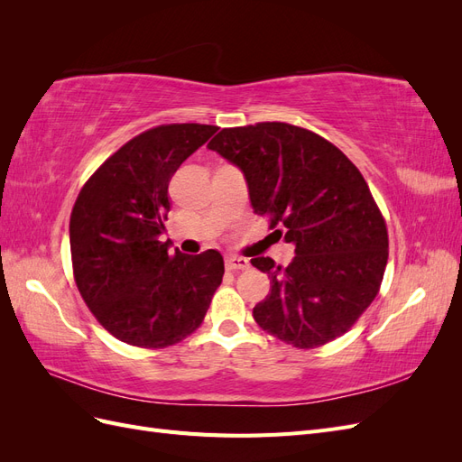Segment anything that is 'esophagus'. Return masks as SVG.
Returning a JSON list of instances; mask_svg holds the SVG:
<instances>
[{"instance_id": "34e87169", "label": "esophagus", "mask_w": 462, "mask_h": 462, "mask_svg": "<svg viewBox=\"0 0 462 462\" xmlns=\"http://www.w3.org/2000/svg\"><path fill=\"white\" fill-rule=\"evenodd\" d=\"M226 268L233 270V272H236V270H248L250 268V262L246 258H243V256H227L226 258Z\"/></svg>"}]
</instances>
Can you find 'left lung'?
<instances>
[{
	"label": "left lung",
	"mask_w": 462,
	"mask_h": 462,
	"mask_svg": "<svg viewBox=\"0 0 462 462\" xmlns=\"http://www.w3.org/2000/svg\"><path fill=\"white\" fill-rule=\"evenodd\" d=\"M243 171L254 214L295 246L283 268L253 258L270 295L256 324L299 348H314L353 328L380 291L387 229L356 165L326 138L289 123L221 129L208 144Z\"/></svg>",
	"instance_id": "8db88e82"
}]
</instances>
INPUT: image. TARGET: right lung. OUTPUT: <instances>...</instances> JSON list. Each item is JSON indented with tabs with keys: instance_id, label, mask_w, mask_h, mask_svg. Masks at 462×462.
<instances>
[{
	"instance_id": "add662e5",
	"label": "right lung",
	"mask_w": 462,
	"mask_h": 462,
	"mask_svg": "<svg viewBox=\"0 0 462 462\" xmlns=\"http://www.w3.org/2000/svg\"><path fill=\"white\" fill-rule=\"evenodd\" d=\"M217 131L173 123L134 136L82 187L69 239L75 282L100 324L123 343L162 348L197 329L221 283L217 250L190 256L160 241L170 180Z\"/></svg>"
}]
</instances>
